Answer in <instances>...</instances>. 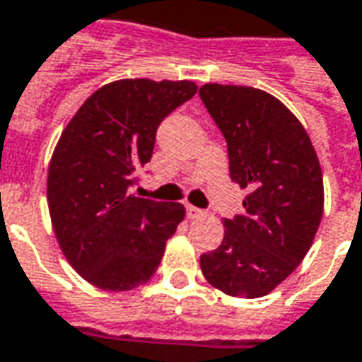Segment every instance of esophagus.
Wrapping results in <instances>:
<instances>
[{
  "mask_svg": "<svg viewBox=\"0 0 362 362\" xmlns=\"http://www.w3.org/2000/svg\"><path fill=\"white\" fill-rule=\"evenodd\" d=\"M186 213H188L189 219H197V217H204L205 215V211L197 209V207H194V205H188V207H186Z\"/></svg>",
  "mask_w": 362,
  "mask_h": 362,
  "instance_id": "esophagus-1",
  "label": "esophagus"
}]
</instances>
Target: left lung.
I'll return each mask as SVG.
<instances>
[{"instance_id": "left-lung-1", "label": "left lung", "mask_w": 362, "mask_h": 362, "mask_svg": "<svg viewBox=\"0 0 362 362\" xmlns=\"http://www.w3.org/2000/svg\"><path fill=\"white\" fill-rule=\"evenodd\" d=\"M202 100L225 135L243 215L225 219L219 248L199 258L209 285L258 298L279 287L310 250L324 215V180L304 126L279 98L254 87L205 83Z\"/></svg>"}]
</instances>
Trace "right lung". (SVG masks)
<instances>
[{"mask_svg":"<svg viewBox=\"0 0 362 362\" xmlns=\"http://www.w3.org/2000/svg\"><path fill=\"white\" fill-rule=\"evenodd\" d=\"M197 93L194 81L118 79L79 106L52 153L46 196L66 259L90 285L132 291L155 275L182 204L129 194L158 124Z\"/></svg>","mask_w":362,"mask_h":362,"instance_id":"right-lung-1","label":"right lung"}]
</instances>
